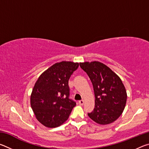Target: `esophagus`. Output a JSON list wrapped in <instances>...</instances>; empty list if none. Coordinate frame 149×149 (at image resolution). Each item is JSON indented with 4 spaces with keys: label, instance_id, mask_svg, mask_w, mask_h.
I'll list each match as a JSON object with an SVG mask.
<instances>
[{
    "label": "esophagus",
    "instance_id": "obj_1",
    "mask_svg": "<svg viewBox=\"0 0 149 149\" xmlns=\"http://www.w3.org/2000/svg\"><path fill=\"white\" fill-rule=\"evenodd\" d=\"M78 103H79V104H80V105H84V100H79V102H78Z\"/></svg>",
    "mask_w": 149,
    "mask_h": 149
}]
</instances>
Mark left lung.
Returning <instances> with one entry per match:
<instances>
[{"label": "left lung", "mask_w": 149, "mask_h": 149, "mask_svg": "<svg viewBox=\"0 0 149 149\" xmlns=\"http://www.w3.org/2000/svg\"><path fill=\"white\" fill-rule=\"evenodd\" d=\"M81 68L91 81L95 97V105L88 116L96 123L109 124L122 114L127 101V93L118 75L101 62L79 63Z\"/></svg>", "instance_id": "1"}]
</instances>
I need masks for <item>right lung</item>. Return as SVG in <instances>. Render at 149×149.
<instances>
[{
    "label": "right lung",
    "instance_id": "obj_1",
    "mask_svg": "<svg viewBox=\"0 0 149 149\" xmlns=\"http://www.w3.org/2000/svg\"><path fill=\"white\" fill-rule=\"evenodd\" d=\"M79 63H56L40 75L31 95V107L39 122L56 127L68 119L76 103L69 99L68 81Z\"/></svg>",
    "mask_w": 149,
    "mask_h": 149
}]
</instances>
